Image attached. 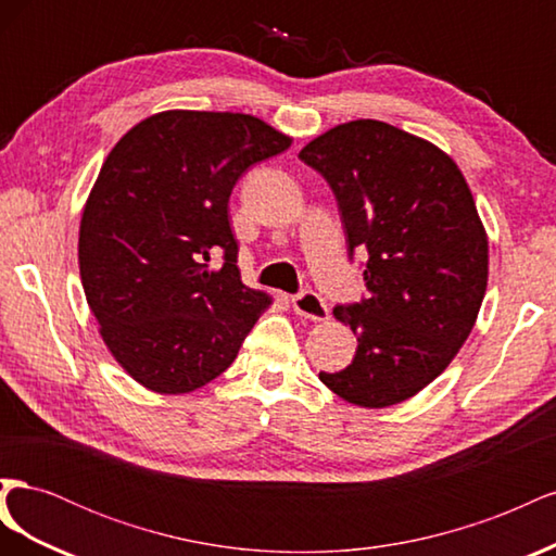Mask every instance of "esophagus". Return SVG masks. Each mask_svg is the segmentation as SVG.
Here are the masks:
<instances>
[{"label":"esophagus","mask_w":556,"mask_h":556,"mask_svg":"<svg viewBox=\"0 0 556 556\" xmlns=\"http://www.w3.org/2000/svg\"><path fill=\"white\" fill-rule=\"evenodd\" d=\"M292 306H294L296 315L306 317V319H315V323H319V319H325L329 315L325 299L313 290H301L299 294H294Z\"/></svg>","instance_id":"1"}]
</instances>
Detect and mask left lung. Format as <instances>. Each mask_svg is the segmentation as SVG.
Returning a JSON list of instances; mask_svg holds the SVG:
<instances>
[{
	"label": "left lung",
	"instance_id": "left-lung-1",
	"mask_svg": "<svg viewBox=\"0 0 556 556\" xmlns=\"http://www.w3.org/2000/svg\"><path fill=\"white\" fill-rule=\"evenodd\" d=\"M339 204L348 257L364 250L366 296L333 315L357 333L350 366L319 371L364 408L415 396L457 355L486 290V233L443 150L380 121L325 131L299 153Z\"/></svg>",
	"mask_w": 556,
	"mask_h": 556
}]
</instances>
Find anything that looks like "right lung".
<instances>
[{
  "mask_svg": "<svg viewBox=\"0 0 556 556\" xmlns=\"http://www.w3.org/2000/svg\"><path fill=\"white\" fill-rule=\"evenodd\" d=\"M290 143L255 115L164 111L109 153L83 211L80 280L111 355L148 390L227 371L271 304L241 282L227 206L250 166Z\"/></svg>",
  "mask_w": 556,
  "mask_h": 556,
  "instance_id": "1",
  "label": "right lung"
}]
</instances>
